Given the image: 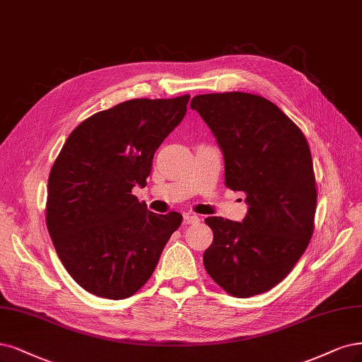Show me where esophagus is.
Returning a JSON list of instances; mask_svg holds the SVG:
<instances>
[{"label": "esophagus", "mask_w": 362, "mask_h": 362, "mask_svg": "<svg viewBox=\"0 0 362 362\" xmlns=\"http://www.w3.org/2000/svg\"><path fill=\"white\" fill-rule=\"evenodd\" d=\"M197 221H199V217L196 214H192V213L184 214V224H196Z\"/></svg>", "instance_id": "obj_1"}]
</instances>
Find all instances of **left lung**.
<instances>
[{
    "mask_svg": "<svg viewBox=\"0 0 362 362\" xmlns=\"http://www.w3.org/2000/svg\"><path fill=\"white\" fill-rule=\"evenodd\" d=\"M224 157V181L244 192L241 221L208 217L206 272L236 298L264 293L292 271L311 240L317 202L305 136L267 98L248 93L193 97Z\"/></svg>",
    "mask_w": 362,
    "mask_h": 362,
    "instance_id": "1",
    "label": "left lung"
}]
</instances>
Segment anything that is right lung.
<instances>
[{
	"instance_id": "1",
	"label": "right lung",
	"mask_w": 362,
	"mask_h": 362,
	"mask_svg": "<svg viewBox=\"0 0 362 362\" xmlns=\"http://www.w3.org/2000/svg\"><path fill=\"white\" fill-rule=\"evenodd\" d=\"M190 95L134 98L82 121L49 173L46 224L71 279L93 295L124 300L153 276L182 221L132 194L146 185L157 148L182 121Z\"/></svg>"
}]
</instances>
